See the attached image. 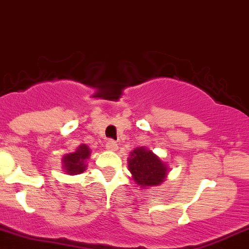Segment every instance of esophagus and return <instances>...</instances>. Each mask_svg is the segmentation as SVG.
I'll return each mask as SVG.
<instances>
[{
    "instance_id": "esophagus-1",
    "label": "esophagus",
    "mask_w": 249,
    "mask_h": 249,
    "mask_svg": "<svg viewBox=\"0 0 249 249\" xmlns=\"http://www.w3.org/2000/svg\"><path fill=\"white\" fill-rule=\"evenodd\" d=\"M106 147L107 148V150H110V151H115L117 148V143L115 142L112 139H109L107 142V143H106Z\"/></svg>"
}]
</instances>
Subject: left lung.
Segmentation results:
<instances>
[{
	"label": "left lung",
	"instance_id": "left-lung-1",
	"mask_svg": "<svg viewBox=\"0 0 249 249\" xmlns=\"http://www.w3.org/2000/svg\"><path fill=\"white\" fill-rule=\"evenodd\" d=\"M128 160L133 178L142 188L158 186L165 178L168 168L152 151L138 147L130 152Z\"/></svg>",
	"mask_w": 249,
	"mask_h": 249
}]
</instances>
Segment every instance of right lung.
<instances>
[{"mask_svg": "<svg viewBox=\"0 0 249 249\" xmlns=\"http://www.w3.org/2000/svg\"><path fill=\"white\" fill-rule=\"evenodd\" d=\"M89 148L86 145H80L76 148L75 152L69 153V155L63 157V166L65 170H67L68 174L71 175H75V174H81L85 171L86 164L85 160L89 157Z\"/></svg>", "mask_w": 249, "mask_h": 249, "instance_id": "right-lung-1", "label": "right lung"}]
</instances>
